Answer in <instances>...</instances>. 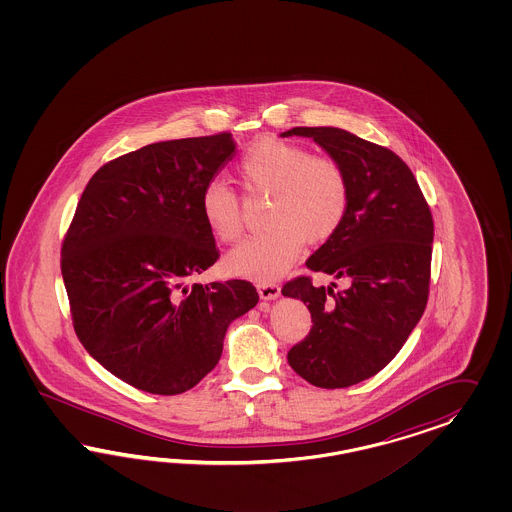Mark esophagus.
Masks as SVG:
<instances>
[{"mask_svg": "<svg viewBox=\"0 0 512 512\" xmlns=\"http://www.w3.org/2000/svg\"><path fill=\"white\" fill-rule=\"evenodd\" d=\"M257 291H259V296L264 298V300H274V298H278L281 295V287H279L276 281H259Z\"/></svg>", "mask_w": 512, "mask_h": 512, "instance_id": "34e87169", "label": "esophagus"}]
</instances>
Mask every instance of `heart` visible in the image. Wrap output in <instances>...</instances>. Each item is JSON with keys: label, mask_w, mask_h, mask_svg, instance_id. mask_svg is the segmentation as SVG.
Listing matches in <instances>:
<instances>
[{"label": "heart", "mask_w": 512, "mask_h": 512, "mask_svg": "<svg viewBox=\"0 0 512 512\" xmlns=\"http://www.w3.org/2000/svg\"><path fill=\"white\" fill-rule=\"evenodd\" d=\"M236 178L251 197H268L263 233L234 248L225 266L240 276L276 278L289 270L302 246H319L340 231L351 204L349 174L332 155L310 154L289 140L264 137L236 161ZM201 216L210 234L233 244L244 229V212L233 187L206 184Z\"/></svg>", "instance_id": "obj_1"}]
</instances>
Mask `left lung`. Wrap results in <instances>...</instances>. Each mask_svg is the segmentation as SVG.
<instances>
[{
	"mask_svg": "<svg viewBox=\"0 0 512 512\" xmlns=\"http://www.w3.org/2000/svg\"><path fill=\"white\" fill-rule=\"evenodd\" d=\"M291 135L311 137L340 161L351 204L340 231L306 261L313 272L347 285L313 287L310 276H298L281 289L308 306L313 323L287 360L315 387H351L398 355L424 313L434 217L417 178L392 150L338 127L283 133Z\"/></svg>",
	"mask_w": 512,
	"mask_h": 512,
	"instance_id": "left-lung-1",
	"label": "left lung"
}]
</instances>
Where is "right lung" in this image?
Wrapping results in <instances>:
<instances>
[{"label": "right lung", "instance_id": "1", "mask_svg": "<svg viewBox=\"0 0 512 512\" xmlns=\"http://www.w3.org/2000/svg\"><path fill=\"white\" fill-rule=\"evenodd\" d=\"M234 148L229 131L148 144L105 163L78 201L60 261L73 328L131 387H195L229 323L259 302L246 279L191 283L219 259L201 193Z\"/></svg>", "mask_w": 512, "mask_h": 512}]
</instances>
